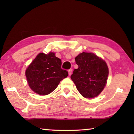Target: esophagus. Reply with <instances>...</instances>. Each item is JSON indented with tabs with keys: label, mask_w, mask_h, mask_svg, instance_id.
I'll return each instance as SVG.
<instances>
[{
	"label": "esophagus",
	"mask_w": 134,
	"mask_h": 134,
	"mask_svg": "<svg viewBox=\"0 0 134 134\" xmlns=\"http://www.w3.org/2000/svg\"><path fill=\"white\" fill-rule=\"evenodd\" d=\"M72 69H70V70H69V76H70L71 74V73H72Z\"/></svg>",
	"instance_id": "1"
}]
</instances>
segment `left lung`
I'll return each mask as SVG.
<instances>
[{
  "mask_svg": "<svg viewBox=\"0 0 134 134\" xmlns=\"http://www.w3.org/2000/svg\"><path fill=\"white\" fill-rule=\"evenodd\" d=\"M78 69H74L71 80L80 93L86 98L98 96L106 86L109 70L106 62L93 53H81L75 58Z\"/></svg>",
  "mask_w": 134,
  "mask_h": 134,
  "instance_id": "8db88e82",
  "label": "left lung"
}]
</instances>
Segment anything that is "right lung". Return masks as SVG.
<instances>
[{
    "label": "right lung",
    "instance_id": "add662e5",
    "mask_svg": "<svg viewBox=\"0 0 134 134\" xmlns=\"http://www.w3.org/2000/svg\"><path fill=\"white\" fill-rule=\"evenodd\" d=\"M68 74L67 71L62 69V60L54 53H40L25 71L29 87L40 95L51 93Z\"/></svg>",
    "mask_w": 134,
    "mask_h": 134
}]
</instances>
